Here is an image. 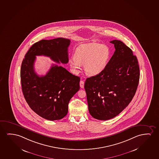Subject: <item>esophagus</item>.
I'll return each mask as SVG.
<instances>
[{"label": "esophagus", "mask_w": 159, "mask_h": 159, "mask_svg": "<svg viewBox=\"0 0 159 159\" xmlns=\"http://www.w3.org/2000/svg\"><path fill=\"white\" fill-rule=\"evenodd\" d=\"M80 87L82 88H84V81H82V80H81L80 81Z\"/></svg>", "instance_id": "34e87169"}]
</instances>
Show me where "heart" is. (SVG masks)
<instances>
[{"mask_svg": "<svg viewBox=\"0 0 159 159\" xmlns=\"http://www.w3.org/2000/svg\"><path fill=\"white\" fill-rule=\"evenodd\" d=\"M111 51L106 45L96 43L81 45L75 52V56L70 59V66L75 73L78 72L81 65H84L86 74L96 76L105 70L110 61Z\"/></svg>", "mask_w": 159, "mask_h": 159, "instance_id": "obj_1", "label": "heart"}]
</instances>
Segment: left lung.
I'll return each mask as SVG.
<instances>
[{"instance_id": "8db88e82", "label": "left lung", "mask_w": 159, "mask_h": 159, "mask_svg": "<svg viewBox=\"0 0 159 159\" xmlns=\"http://www.w3.org/2000/svg\"><path fill=\"white\" fill-rule=\"evenodd\" d=\"M116 51L103 71L87 78L84 88L90 115L106 120L113 118L130 103L139 80L136 56L121 41H110Z\"/></svg>"}]
</instances>
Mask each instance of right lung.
I'll list each match as a JSON object with an SVG mask.
<instances>
[{"label": "right lung", "instance_id": "obj_1", "mask_svg": "<svg viewBox=\"0 0 159 159\" xmlns=\"http://www.w3.org/2000/svg\"><path fill=\"white\" fill-rule=\"evenodd\" d=\"M70 44L69 39L62 38L39 41L29 48L21 65L20 81L25 100L36 114L49 120L66 116L70 100L80 89V78L55 64L46 75L39 76L34 62L36 56H45L56 63L66 64Z\"/></svg>", "mask_w": 159, "mask_h": 159}]
</instances>
